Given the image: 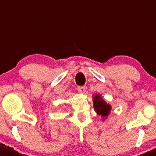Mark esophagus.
I'll return each instance as SVG.
<instances>
[{
  "label": "esophagus",
  "instance_id": "esophagus-1",
  "mask_svg": "<svg viewBox=\"0 0 156 156\" xmlns=\"http://www.w3.org/2000/svg\"><path fill=\"white\" fill-rule=\"evenodd\" d=\"M86 86H79L78 87V90L79 92L82 93V94H84V93L86 91Z\"/></svg>",
  "mask_w": 156,
  "mask_h": 156
}]
</instances>
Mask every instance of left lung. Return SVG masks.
<instances>
[{
	"label": "left lung",
	"mask_w": 156,
	"mask_h": 156,
	"mask_svg": "<svg viewBox=\"0 0 156 156\" xmlns=\"http://www.w3.org/2000/svg\"><path fill=\"white\" fill-rule=\"evenodd\" d=\"M93 107L97 115L101 116L103 120H105L111 112L112 106L106 102L101 94H93Z\"/></svg>",
	"instance_id": "1"
}]
</instances>
